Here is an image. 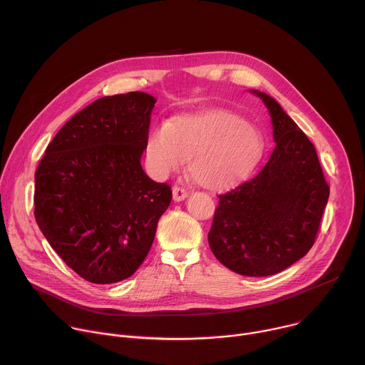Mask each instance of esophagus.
I'll return each mask as SVG.
<instances>
[{
	"label": "esophagus",
	"mask_w": 365,
	"mask_h": 365,
	"mask_svg": "<svg viewBox=\"0 0 365 365\" xmlns=\"http://www.w3.org/2000/svg\"><path fill=\"white\" fill-rule=\"evenodd\" d=\"M187 195H189V192L186 189L179 187V186L173 187V199H175V202H180V200L186 199Z\"/></svg>",
	"instance_id": "esophagus-1"
}]
</instances>
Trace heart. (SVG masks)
Masks as SVG:
<instances>
[{
  "mask_svg": "<svg viewBox=\"0 0 365 365\" xmlns=\"http://www.w3.org/2000/svg\"><path fill=\"white\" fill-rule=\"evenodd\" d=\"M263 138L240 115L212 110L176 117L151 128L147 160L165 178L189 159V173L211 192L227 190L245 179L263 154Z\"/></svg>",
  "mask_w": 365,
  "mask_h": 365,
  "instance_id": "heart-1",
  "label": "heart"
}]
</instances>
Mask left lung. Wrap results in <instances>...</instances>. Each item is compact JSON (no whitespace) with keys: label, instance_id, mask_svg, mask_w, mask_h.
<instances>
[{"label":"left lung","instance_id":"obj_1","mask_svg":"<svg viewBox=\"0 0 365 365\" xmlns=\"http://www.w3.org/2000/svg\"><path fill=\"white\" fill-rule=\"evenodd\" d=\"M276 147L267 165L225 195L207 241L220 262L250 277L272 276L290 267L314 245L329 197L315 145L264 92Z\"/></svg>","mask_w":365,"mask_h":365}]
</instances>
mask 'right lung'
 Segmentation results:
<instances>
[{
	"mask_svg": "<svg viewBox=\"0 0 365 365\" xmlns=\"http://www.w3.org/2000/svg\"><path fill=\"white\" fill-rule=\"evenodd\" d=\"M155 98L103 96L47 145L34 175V218L59 257L96 284L135 273L172 200L141 168Z\"/></svg>",
	"mask_w": 365,
	"mask_h": 365,
	"instance_id": "obj_1",
	"label": "right lung"
}]
</instances>
